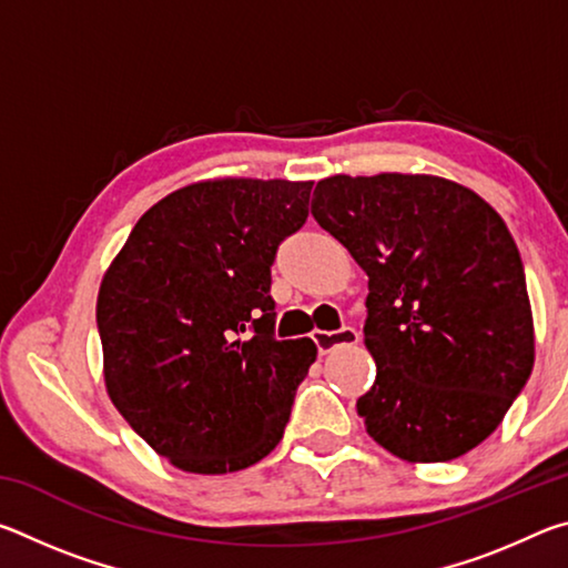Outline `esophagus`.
<instances>
[{"label":"esophagus","instance_id":"esophagus-1","mask_svg":"<svg viewBox=\"0 0 568 568\" xmlns=\"http://www.w3.org/2000/svg\"><path fill=\"white\" fill-rule=\"evenodd\" d=\"M313 341L318 345L321 355L331 353L333 348H338V345H353L361 341V333L351 328V325H343L341 331H315L313 333Z\"/></svg>","mask_w":568,"mask_h":568}]
</instances>
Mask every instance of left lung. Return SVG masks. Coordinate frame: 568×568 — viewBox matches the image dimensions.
Listing matches in <instances>:
<instances>
[{
  "label": "left lung",
  "mask_w": 568,
  "mask_h": 568,
  "mask_svg": "<svg viewBox=\"0 0 568 568\" xmlns=\"http://www.w3.org/2000/svg\"><path fill=\"white\" fill-rule=\"evenodd\" d=\"M311 213L368 275L376 383L355 408L410 464L454 460L504 420L534 368L524 263L501 215L458 182L333 175Z\"/></svg>",
  "instance_id": "8db88e82"
}]
</instances>
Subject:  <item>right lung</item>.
I'll use <instances>...</instances> for the list:
<instances>
[{
    "label": "right lung",
    "instance_id": "add662e5",
    "mask_svg": "<svg viewBox=\"0 0 568 568\" xmlns=\"http://www.w3.org/2000/svg\"><path fill=\"white\" fill-rule=\"evenodd\" d=\"M313 182L225 178L152 205L102 277L98 328L114 408L187 474H233L281 444L318 355L275 338L271 265Z\"/></svg>",
    "mask_w": 568,
    "mask_h": 568
}]
</instances>
